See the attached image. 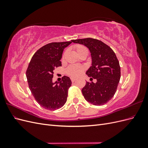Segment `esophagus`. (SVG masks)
Instances as JSON below:
<instances>
[{
	"instance_id": "1",
	"label": "esophagus",
	"mask_w": 148,
	"mask_h": 148,
	"mask_svg": "<svg viewBox=\"0 0 148 148\" xmlns=\"http://www.w3.org/2000/svg\"><path fill=\"white\" fill-rule=\"evenodd\" d=\"M75 80H76V79L75 78H71V82H75Z\"/></svg>"
}]
</instances>
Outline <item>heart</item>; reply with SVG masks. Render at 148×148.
Here are the masks:
<instances>
[{"label":"heart","mask_w":148,"mask_h":148,"mask_svg":"<svg viewBox=\"0 0 148 148\" xmlns=\"http://www.w3.org/2000/svg\"><path fill=\"white\" fill-rule=\"evenodd\" d=\"M75 50L77 51L79 56L83 52H88L86 47H84L83 45H81V44L76 45L75 46ZM64 55L63 56V57H62V58L64 59ZM84 70H85V68L84 66L81 65L73 64V65H70L67 67L66 69V73L71 77L77 78L79 77V76L84 72Z\"/></svg>","instance_id":"obj_1"}]
</instances>
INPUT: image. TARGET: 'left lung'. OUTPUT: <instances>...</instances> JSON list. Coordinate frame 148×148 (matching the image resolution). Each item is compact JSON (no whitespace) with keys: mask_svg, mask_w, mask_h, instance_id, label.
<instances>
[{"mask_svg":"<svg viewBox=\"0 0 148 148\" xmlns=\"http://www.w3.org/2000/svg\"><path fill=\"white\" fill-rule=\"evenodd\" d=\"M73 42L83 44L90 51L92 65L86 74L91 81L82 89L83 95L88 102L95 106H102L112 98L117 91L120 79V66L115 52L109 46L93 38L72 40Z\"/></svg>","mask_w":148,"mask_h":148,"instance_id":"left-lung-1","label":"left lung"}]
</instances>
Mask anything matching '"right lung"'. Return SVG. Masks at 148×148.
<instances>
[{
    "label": "right lung",
    "instance_id": "obj_1",
    "mask_svg": "<svg viewBox=\"0 0 148 148\" xmlns=\"http://www.w3.org/2000/svg\"><path fill=\"white\" fill-rule=\"evenodd\" d=\"M71 41L51 42L34 53L26 70L29 88L35 100L43 108L54 110L63 106L66 101L71 82L64 76L59 84L52 82L53 70L62 66L60 60L64 49Z\"/></svg>",
    "mask_w": 148,
    "mask_h": 148
}]
</instances>
